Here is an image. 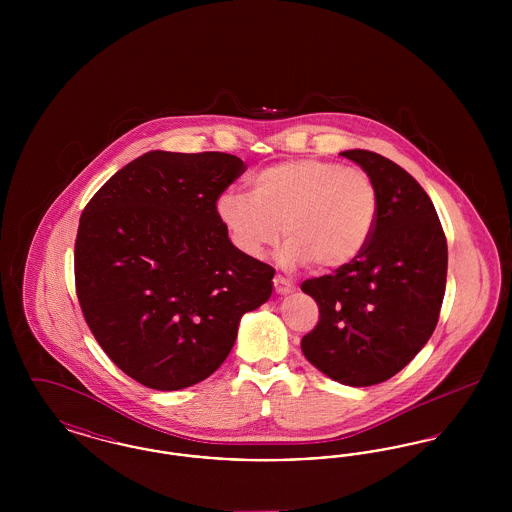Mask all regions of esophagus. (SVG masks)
Returning <instances> with one entry per match:
<instances>
[{"instance_id":"34e87169","label":"esophagus","mask_w":512,"mask_h":512,"mask_svg":"<svg viewBox=\"0 0 512 512\" xmlns=\"http://www.w3.org/2000/svg\"><path fill=\"white\" fill-rule=\"evenodd\" d=\"M274 292L278 293V295H286V293H292L295 290V286H293L290 280H286L284 276H274Z\"/></svg>"}]
</instances>
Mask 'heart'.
Segmentation results:
<instances>
[{
  "mask_svg": "<svg viewBox=\"0 0 512 512\" xmlns=\"http://www.w3.org/2000/svg\"><path fill=\"white\" fill-rule=\"evenodd\" d=\"M251 194L228 190L215 211L230 242L245 257L261 259L278 242L280 263H313L338 270L353 263L370 242L378 220V192L361 169L324 159H292L257 172Z\"/></svg>",
  "mask_w": 512,
  "mask_h": 512,
  "instance_id": "heart-1",
  "label": "heart"
}]
</instances>
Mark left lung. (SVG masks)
I'll list each match as a JSON object with an SVG mask.
<instances>
[{"label": "left lung", "mask_w": 512, "mask_h": 512, "mask_svg": "<svg viewBox=\"0 0 512 512\" xmlns=\"http://www.w3.org/2000/svg\"><path fill=\"white\" fill-rule=\"evenodd\" d=\"M378 192V220L365 251L347 267L305 280L320 318L301 351L328 378L365 388L409 365L438 324L447 242L432 199L390 159L347 149Z\"/></svg>", "instance_id": "left-lung-1"}]
</instances>
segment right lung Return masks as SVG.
I'll return each instance as SVG.
<instances>
[{
  "label": "right lung",
  "mask_w": 512,
  "mask_h": 512,
  "mask_svg": "<svg viewBox=\"0 0 512 512\" xmlns=\"http://www.w3.org/2000/svg\"><path fill=\"white\" fill-rule=\"evenodd\" d=\"M230 153L149 151L86 205L76 295L109 359L151 390L190 388L219 368L274 268L230 242L215 205L244 174Z\"/></svg>",
  "instance_id": "obj_1"
}]
</instances>
